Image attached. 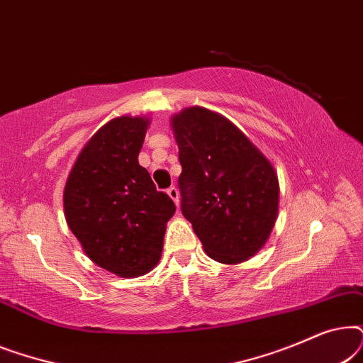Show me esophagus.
<instances>
[{
    "instance_id": "1",
    "label": "esophagus",
    "mask_w": 363,
    "mask_h": 363,
    "mask_svg": "<svg viewBox=\"0 0 363 363\" xmlns=\"http://www.w3.org/2000/svg\"><path fill=\"white\" fill-rule=\"evenodd\" d=\"M167 193H168V196H170L172 200L175 201V205L178 206V203H180V193H178L177 188H175V186H170V188H168V190H167Z\"/></svg>"
}]
</instances>
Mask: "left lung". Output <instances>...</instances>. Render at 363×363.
<instances>
[{
    "label": "left lung",
    "mask_w": 363,
    "mask_h": 363,
    "mask_svg": "<svg viewBox=\"0 0 363 363\" xmlns=\"http://www.w3.org/2000/svg\"><path fill=\"white\" fill-rule=\"evenodd\" d=\"M170 125L180 150L183 216L211 259L247 261L262 250L277 220L274 167L230 118L210 108H183Z\"/></svg>",
    "instance_id": "left-lung-1"
}]
</instances>
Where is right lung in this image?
<instances>
[{"instance_id": "obj_1", "label": "right lung", "mask_w": 363, "mask_h": 363, "mask_svg": "<svg viewBox=\"0 0 363 363\" xmlns=\"http://www.w3.org/2000/svg\"><path fill=\"white\" fill-rule=\"evenodd\" d=\"M150 118L108 121L74 162L64 186V216L82 251L118 277H138L158 264L175 203L157 191L138 153Z\"/></svg>"}]
</instances>
